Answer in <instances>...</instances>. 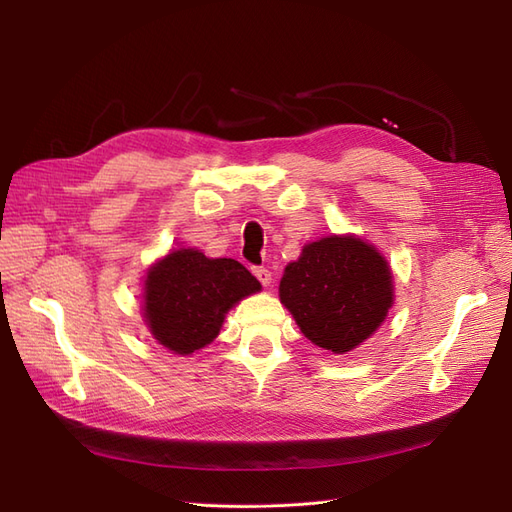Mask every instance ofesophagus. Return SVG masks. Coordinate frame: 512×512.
<instances>
[{
    "instance_id": "esophagus-1",
    "label": "esophagus",
    "mask_w": 512,
    "mask_h": 512,
    "mask_svg": "<svg viewBox=\"0 0 512 512\" xmlns=\"http://www.w3.org/2000/svg\"><path fill=\"white\" fill-rule=\"evenodd\" d=\"M254 275L258 277V282H260L262 286H265V288H269V286H271V280H273V277H271V271H269V269H265V267H256V269H254Z\"/></svg>"
}]
</instances>
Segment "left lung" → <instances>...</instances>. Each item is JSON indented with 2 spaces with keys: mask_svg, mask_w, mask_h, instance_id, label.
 Here are the masks:
<instances>
[{
  "mask_svg": "<svg viewBox=\"0 0 512 512\" xmlns=\"http://www.w3.org/2000/svg\"><path fill=\"white\" fill-rule=\"evenodd\" d=\"M280 301L322 350L346 354L374 335L395 301L393 271L376 245L329 235L286 265Z\"/></svg>",
  "mask_w": 512,
  "mask_h": 512,
  "instance_id": "1",
  "label": "left lung"
}]
</instances>
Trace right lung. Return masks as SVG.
<instances>
[{"mask_svg": "<svg viewBox=\"0 0 512 512\" xmlns=\"http://www.w3.org/2000/svg\"><path fill=\"white\" fill-rule=\"evenodd\" d=\"M260 290L241 262L179 247L147 269L143 320L160 346L188 356L209 346L230 309Z\"/></svg>", "mask_w": 512, "mask_h": 512, "instance_id": "right-lung-1", "label": "right lung"}]
</instances>
